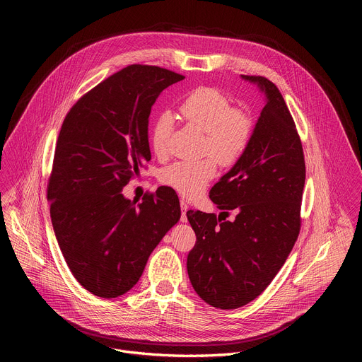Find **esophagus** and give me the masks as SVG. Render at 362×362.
Wrapping results in <instances>:
<instances>
[{"instance_id":"obj_1","label":"esophagus","mask_w":362,"mask_h":362,"mask_svg":"<svg viewBox=\"0 0 362 362\" xmlns=\"http://www.w3.org/2000/svg\"><path fill=\"white\" fill-rule=\"evenodd\" d=\"M180 209H182V216H180V221H182L183 223H186V222H187V216H186V212H187V209H189V206H187V203H186L185 200H180Z\"/></svg>"}]
</instances>
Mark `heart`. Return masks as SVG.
I'll return each mask as SVG.
<instances>
[{
	"instance_id": "b5f03b06",
	"label": "heart",
	"mask_w": 362,
	"mask_h": 362,
	"mask_svg": "<svg viewBox=\"0 0 362 362\" xmlns=\"http://www.w3.org/2000/svg\"><path fill=\"white\" fill-rule=\"evenodd\" d=\"M182 119L204 133V151L222 166L235 165L243 154L252 134L247 113L230 109L229 98L216 88L199 87L193 90L179 107ZM173 129L170 113L159 115L150 127V147L163 158ZM216 173L212 159L179 160L166 166L160 173L163 185L185 197H194L203 192Z\"/></svg>"
}]
</instances>
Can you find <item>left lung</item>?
<instances>
[{"instance_id":"8db88e82","label":"left lung","mask_w":362,"mask_h":362,"mask_svg":"<svg viewBox=\"0 0 362 362\" xmlns=\"http://www.w3.org/2000/svg\"><path fill=\"white\" fill-rule=\"evenodd\" d=\"M240 78L261 91L264 109L243 154L209 192L219 209L236 216L186 214L196 233L189 279L206 303L221 309L249 303L279 272L299 235L305 185L302 144L278 87L261 76Z\"/></svg>"}]
</instances>
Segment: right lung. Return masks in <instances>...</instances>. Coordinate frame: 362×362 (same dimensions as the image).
Wrapping results in <instances>:
<instances>
[{"instance_id": "obj_1", "label": "right lung", "mask_w": 362, "mask_h": 362, "mask_svg": "<svg viewBox=\"0 0 362 362\" xmlns=\"http://www.w3.org/2000/svg\"><path fill=\"white\" fill-rule=\"evenodd\" d=\"M183 78L160 67L129 66L81 97L62 126L47 187L51 223L71 274L100 298L130 291L180 219L173 189L162 186L136 203L123 187L151 159L153 105Z\"/></svg>"}]
</instances>
